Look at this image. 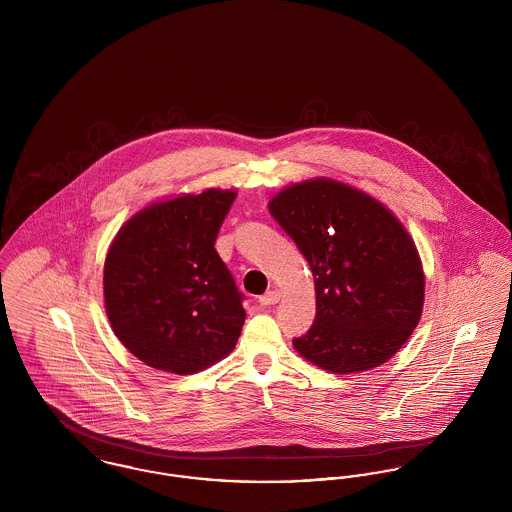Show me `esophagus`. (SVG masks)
<instances>
[{
    "label": "esophagus",
    "instance_id": "obj_1",
    "mask_svg": "<svg viewBox=\"0 0 512 512\" xmlns=\"http://www.w3.org/2000/svg\"><path fill=\"white\" fill-rule=\"evenodd\" d=\"M278 301H280V292H276V290L267 292L265 295L259 297V303H261V305H274V303H278Z\"/></svg>",
    "mask_w": 512,
    "mask_h": 512
}]
</instances>
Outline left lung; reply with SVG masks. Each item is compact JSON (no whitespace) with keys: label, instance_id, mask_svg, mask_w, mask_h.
I'll return each instance as SVG.
<instances>
[{"label":"left lung","instance_id":"1","mask_svg":"<svg viewBox=\"0 0 512 512\" xmlns=\"http://www.w3.org/2000/svg\"><path fill=\"white\" fill-rule=\"evenodd\" d=\"M268 211L315 278L317 317L295 351L336 374L390 361L424 307L422 261L403 222L372 195L322 176L284 188Z\"/></svg>","mask_w":512,"mask_h":512}]
</instances>
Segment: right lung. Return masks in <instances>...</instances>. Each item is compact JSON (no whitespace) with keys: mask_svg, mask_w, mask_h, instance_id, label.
<instances>
[{"mask_svg":"<svg viewBox=\"0 0 512 512\" xmlns=\"http://www.w3.org/2000/svg\"><path fill=\"white\" fill-rule=\"evenodd\" d=\"M238 192L159 199L132 215L109 245L105 313L122 345L151 368L194 374L232 353L245 311L215 249Z\"/></svg>","mask_w":512,"mask_h":512,"instance_id":"add662e5","label":"right lung"}]
</instances>
